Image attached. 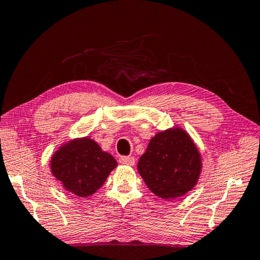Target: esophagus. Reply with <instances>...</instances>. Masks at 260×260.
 <instances>
[{
    "label": "esophagus",
    "mask_w": 260,
    "mask_h": 260,
    "mask_svg": "<svg viewBox=\"0 0 260 260\" xmlns=\"http://www.w3.org/2000/svg\"><path fill=\"white\" fill-rule=\"evenodd\" d=\"M119 162L122 164H126V166H134L135 159L132 156H123V157L119 158Z\"/></svg>",
    "instance_id": "1"
}]
</instances>
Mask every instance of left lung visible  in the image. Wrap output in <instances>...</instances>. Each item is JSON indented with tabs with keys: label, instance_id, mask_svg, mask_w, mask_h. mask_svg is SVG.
I'll list each match as a JSON object with an SVG mask.
<instances>
[{
	"label": "left lung",
	"instance_id": "obj_1",
	"mask_svg": "<svg viewBox=\"0 0 260 260\" xmlns=\"http://www.w3.org/2000/svg\"><path fill=\"white\" fill-rule=\"evenodd\" d=\"M138 171L148 188L163 199L186 194L196 186L201 157L189 135L179 127L159 132L151 138L139 159Z\"/></svg>",
	"mask_w": 260,
	"mask_h": 260
}]
</instances>
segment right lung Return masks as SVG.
<instances>
[{"mask_svg":"<svg viewBox=\"0 0 260 260\" xmlns=\"http://www.w3.org/2000/svg\"><path fill=\"white\" fill-rule=\"evenodd\" d=\"M117 167V160L89 138L69 141L55 151L51 171L66 191L77 197L93 194Z\"/></svg>","mask_w":260,"mask_h":260,"instance_id":"add662e5","label":"right lung"}]
</instances>
